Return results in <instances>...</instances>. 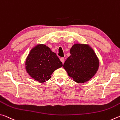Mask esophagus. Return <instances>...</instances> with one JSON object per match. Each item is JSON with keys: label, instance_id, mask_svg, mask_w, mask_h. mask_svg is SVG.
<instances>
[{"label": "esophagus", "instance_id": "obj_1", "mask_svg": "<svg viewBox=\"0 0 120 120\" xmlns=\"http://www.w3.org/2000/svg\"><path fill=\"white\" fill-rule=\"evenodd\" d=\"M60 61H61L62 62V63L63 64H64V57H61V58H60Z\"/></svg>", "mask_w": 120, "mask_h": 120}]
</instances>
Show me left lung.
<instances>
[{"label":"left lung","instance_id":"8db88e82","mask_svg":"<svg viewBox=\"0 0 120 120\" xmlns=\"http://www.w3.org/2000/svg\"><path fill=\"white\" fill-rule=\"evenodd\" d=\"M70 52V56L64 64V68L69 76L78 83L90 80L99 67V60L94 50L89 45L75 44Z\"/></svg>","mask_w":120,"mask_h":120}]
</instances>
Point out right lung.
I'll return each instance as SVG.
<instances>
[{
  "label": "right lung",
  "mask_w": 120,
  "mask_h": 120,
  "mask_svg": "<svg viewBox=\"0 0 120 120\" xmlns=\"http://www.w3.org/2000/svg\"><path fill=\"white\" fill-rule=\"evenodd\" d=\"M25 65L28 74L40 82L50 79L54 71L62 67L56 54L43 44L32 49L26 59Z\"/></svg>",
  "instance_id": "right-lung-1"
}]
</instances>
